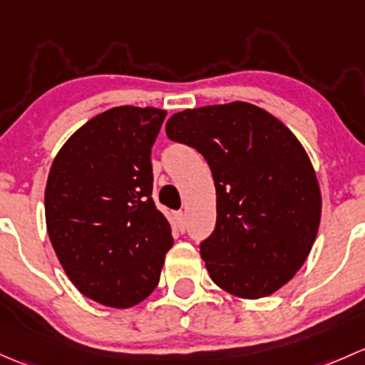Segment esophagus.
Masks as SVG:
<instances>
[{
	"instance_id": "obj_1",
	"label": "esophagus",
	"mask_w": 365,
	"mask_h": 365,
	"mask_svg": "<svg viewBox=\"0 0 365 365\" xmlns=\"http://www.w3.org/2000/svg\"><path fill=\"white\" fill-rule=\"evenodd\" d=\"M175 221H178V228L181 232L186 230V216H184L182 210H179V212H175Z\"/></svg>"
}]
</instances>
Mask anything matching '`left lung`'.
<instances>
[{"label":"left lung","instance_id":"left-lung-1","mask_svg":"<svg viewBox=\"0 0 365 365\" xmlns=\"http://www.w3.org/2000/svg\"><path fill=\"white\" fill-rule=\"evenodd\" d=\"M165 130L212 172L216 228L200 244L210 279L240 299L279 290L306 262L320 227V186L302 144L246 101L187 108Z\"/></svg>","mask_w":365,"mask_h":365}]
</instances>
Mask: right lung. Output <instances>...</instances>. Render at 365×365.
<instances>
[{
    "mask_svg": "<svg viewBox=\"0 0 365 365\" xmlns=\"http://www.w3.org/2000/svg\"><path fill=\"white\" fill-rule=\"evenodd\" d=\"M165 115L108 108L71 135L48 172V239L77 290L103 306L126 309L151 295L174 244L151 197V148Z\"/></svg>",
    "mask_w": 365,
    "mask_h": 365,
    "instance_id": "add662e5",
    "label": "right lung"
}]
</instances>
